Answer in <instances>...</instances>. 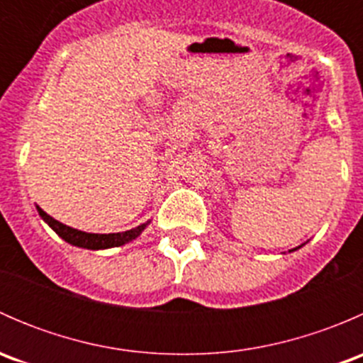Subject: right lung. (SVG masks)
Here are the masks:
<instances>
[{
  "label": "right lung",
  "mask_w": 363,
  "mask_h": 363,
  "mask_svg": "<svg viewBox=\"0 0 363 363\" xmlns=\"http://www.w3.org/2000/svg\"><path fill=\"white\" fill-rule=\"evenodd\" d=\"M36 211L38 214L42 216L43 221L61 237V239L67 240L68 244L77 247H84V250H108V247H117L123 246V244L131 242L133 239H137L138 235L142 233V230L147 226V223L144 225L137 226V228H131L128 232H119V233H87V232H80V230L72 228V226L63 225L57 219L50 218L45 211L36 205Z\"/></svg>",
  "instance_id": "obj_1"
}]
</instances>
